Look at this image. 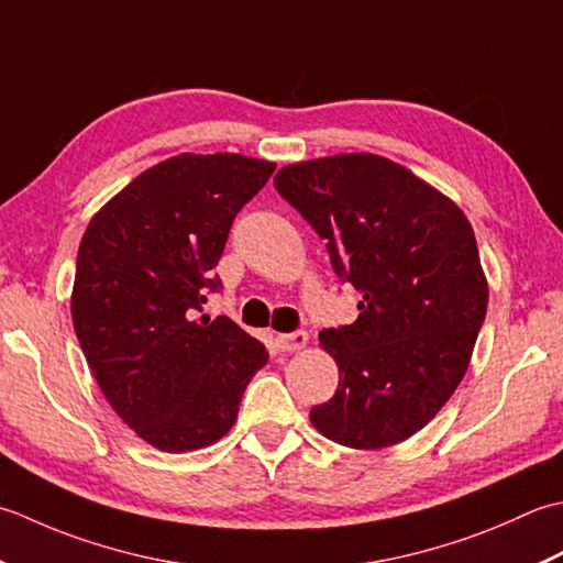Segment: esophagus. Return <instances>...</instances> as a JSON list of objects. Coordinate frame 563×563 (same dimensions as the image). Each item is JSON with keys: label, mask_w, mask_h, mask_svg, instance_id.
I'll list each match as a JSON object with an SVG mask.
<instances>
[{"label": "esophagus", "mask_w": 563, "mask_h": 563, "mask_svg": "<svg viewBox=\"0 0 563 563\" xmlns=\"http://www.w3.org/2000/svg\"><path fill=\"white\" fill-rule=\"evenodd\" d=\"M277 345L282 352H298L308 345V332L296 330V332H286V335L277 338Z\"/></svg>", "instance_id": "esophagus-1"}]
</instances>
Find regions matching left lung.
I'll return each mask as SVG.
<instances>
[{
  "label": "left lung",
  "mask_w": 563,
  "mask_h": 563,
  "mask_svg": "<svg viewBox=\"0 0 563 563\" xmlns=\"http://www.w3.org/2000/svg\"><path fill=\"white\" fill-rule=\"evenodd\" d=\"M274 187L362 294L352 325L318 335L340 384L311 408L313 428L352 450L412 438L456 391L486 318L472 223L426 179L372 153L286 165Z\"/></svg>",
  "instance_id": "obj_1"
}]
</instances>
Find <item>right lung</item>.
I'll use <instances>...</instances> for the list:
<instances>
[{
	"mask_svg": "<svg viewBox=\"0 0 563 563\" xmlns=\"http://www.w3.org/2000/svg\"><path fill=\"white\" fill-rule=\"evenodd\" d=\"M274 163L181 153L137 175L91 218L77 252L73 323L101 394L159 452L233 428L269 354L231 318L199 316L238 211Z\"/></svg>",
	"mask_w": 563,
	"mask_h": 563,
	"instance_id": "obj_1",
	"label": "right lung"
}]
</instances>
